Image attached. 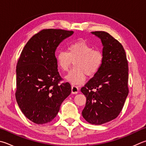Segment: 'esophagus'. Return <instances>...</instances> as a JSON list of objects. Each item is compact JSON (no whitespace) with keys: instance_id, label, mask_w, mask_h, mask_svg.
Here are the masks:
<instances>
[{"instance_id":"1","label":"esophagus","mask_w":146,"mask_h":146,"mask_svg":"<svg viewBox=\"0 0 146 146\" xmlns=\"http://www.w3.org/2000/svg\"><path fill=\"white\" fill-rule=\"evenodd\" d=\"M78 87H76V86H71V92H72V94H76L78 92Z\"/></svg>"}]
</instances>
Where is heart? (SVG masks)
Returning <instances> with one entry per match:
<instances>
[{"mask_svg": "<svg viewBox=\"0 0 146 146\" xmlns=\"http://www.w3.org/2000/svg\"><path fill=\"white\" fill-rule=\"evenodd\" d=\"M103 54L99 49L84 40H79L69 44L67 51H60L56 55L59 68L66 72L75 61V68L70 71L66 79L73 85L82 84L86 75L93 76L98 73L103 62Z\"/></svg>", "mask_w": 146, "mask_h": 146, "instance_id": "1", "label": "heart"}]
</instances>
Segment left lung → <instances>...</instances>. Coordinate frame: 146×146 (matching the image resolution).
<instances>
[{
  "label": "left lung",
  "mask_w": 146,
  "mask_h": 146,
  "mask_svg": "<svg viewBox=\"0 0 146 146\" xmlns=\"http://www.w3.org/2000/svg\"><path fill=\"white\" fill-rule=\"evenodd\" d=\"M92 33L102 40L103 62L100 70L81 88L86 97L82 116L92 124L115 119L123 109L129 92L128 64L123 45L105 31Z\"/></svg>",
  "instance_id": "obj_1"
}]
</instances>
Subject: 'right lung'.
Returning <instances> with one entry per match:
<instances>
[{"label": "right lung", "instance_id": "obj_1", "mask_svg": "<svg viewBox=\"0 0 146 146\" xmlns=\"http://www.w3.org/2000/svg\"><path fill=\"white\" fill-rule=\"evenodd\" d=\"M73 33L63 29H42L21 52L16 70L15 97L22 113L34 123L52 121L71 94L70 83H61L55 52L60 42Z\"/></svg>", "mask_w": 146, "mask_h": 146}]
</instances>
